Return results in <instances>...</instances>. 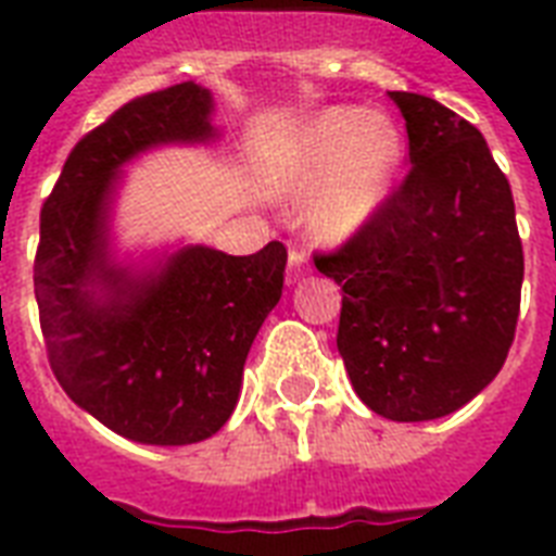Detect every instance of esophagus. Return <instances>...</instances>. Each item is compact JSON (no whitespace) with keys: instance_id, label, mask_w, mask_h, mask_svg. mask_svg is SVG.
I'll use <instances>...</instances> for the list:
<instances>
[{"instance_id":"esophagus-1","label":"esophagus","mask_w":556,"mask_h":556,"mask_svg":"<svg viewBox=\"0 0 556 556\" xmlns=\"http://www.w3.org/2000/svg\"><path fill=\"white\" fill-rule=\"evenodd\" d=\"M305 270H308V256H305L300 244H291V251H288V282H296Z\"/></svg>"}]
</instances>
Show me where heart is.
I'll list each match as a JSON object with an SVG mask.
<instances>
[{
  "instance_id": "b5f03b06",
  "label": "heart",
  "mask_w": 556,
  "mask_h": 556,
  "mask_svg": "<svg viewBox=\"0 0 556 556\" xmlns=\"http://www.w3.org/2000/svg\"><path fill=\"white\" fill-rule=\"evenodd\" d=\"M404 161V138L380 112L326 109L305 126L288 164L286 187L300 201H317L314 222L340 239L366 225L383 204Z\"/></svg>"
}]
</instances>
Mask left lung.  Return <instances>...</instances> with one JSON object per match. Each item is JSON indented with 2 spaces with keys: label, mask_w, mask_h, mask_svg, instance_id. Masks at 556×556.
Returning <instances> with one entry per match:
<instances>
[{
  "label": "left lung",
  "mask_w": 556,
  "mask_h": 556,
  "mask_svg": "<svg viewBox=\"0 0 556 556\" xmlns=\"http://www.w3.org/2000/svg\"><path fill=\"white\" fill-rule=\"evenodd\" d=\"M389 98L406 121L409 173L314 265L343 286L338 352L361 401L392 421H432L500 375L526 260L482 132L439 100Z\"/></svg>",
  "instance_id": "obj_1"
}]
</instances>
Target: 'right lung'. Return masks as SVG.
Returning <instances> with one entry per match:
<instances>
[{
	"label": "right lung",
	"instance_id": "1",
	"mask_svg": "<svg viewBox=\"0 0 556 556\" xmlns=\"http://www.w3.org/2000/svg\"><path fill=\"white\" fill-rule=\"evenodd\" d=\"M199 83L150 91L74 143L39 213L34 294L65 395L124 439L181 447L230 418L256 331L282 296L288 251L185 248L150 277L109 265V195L147 147L213 138Z\"/></svg>",
	"mask_w": 556,
	"mask_h": 556
}]
</instances>
